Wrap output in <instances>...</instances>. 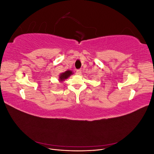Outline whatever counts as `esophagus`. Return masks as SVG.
Returning a JSON list of instances; mask_svg holds the SVG:
<instances>
[{"instance_id": "obj_1", "label": "esophagus", "mask_w": 154, "mask_h": 154, "mask_svg": "<svg viewBox=\"0 0 154 154\" xmlns=\"http://www.w3.org/2000/svg\"><path fill=\"white\" fill-rule=\"evenodd\" d=\"M76 74H78V75H80V74H82V70L81 69L76 70Z\"/></svg>"}]
</instances>
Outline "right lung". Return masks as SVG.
<instances>
[{
  "label": "right lung",
  "instance_id": "1",
  "mask_svg": "<svg viewBox=\"0 0 154 154\" xmlns=\"http://www.w3.org/2000/svg\"><path fill=\"white\" fill-rule=\"evenodd\" d=\"M73 73H72V71H69V70H68V71H67L66 72L61 73L59 76V81L61 82L64 81L66 79H67Z\"/></svg>",
  "mask_w": 154,
  "mask_h": 154
}]
</instances>
